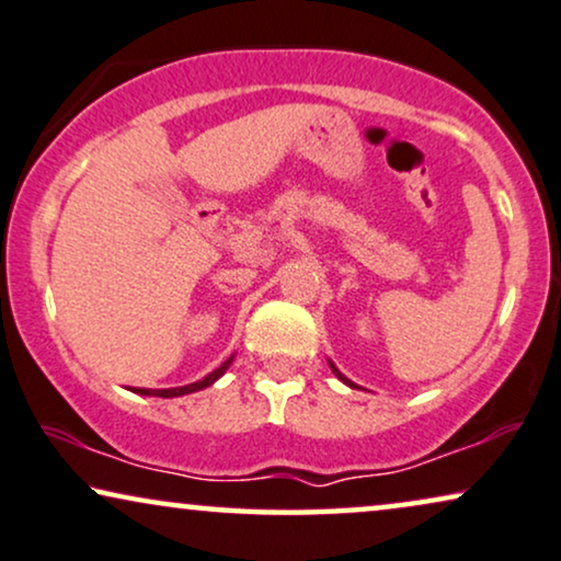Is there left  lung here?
Listing matches in <instances>:
<instances>
[{
	"mask_svg": "<svg viewBox=\"0 0 561 561\" xmlns=\"http://www.w3.org/2000/svg\"><path fill=\"white\" fill-rule=\"evenodd\" d=\"M328 364H331V371H333V375H335V377H339V379H341V382H343V385H348V387H351V390H356V387H358V385H354V382H351V379H348V377H343V375H341V371H339V369H335V364L331 362V358H328ZM358 390H362V387H358Z\"/></svg>",
	"mask_w": 561,
	"mask_h": 561,
	"instance_id": "8db88e82",
	"label": "left lung"
}]
</instances>
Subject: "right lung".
Returning <instances> with one entry per match:
<instances>
[{
    "label": "right lung",
    "instance_id": "add662e5",
    "mask_svg": "<svg viewBox=\"0 0 561 561\" xmlns=\"http://www.w3.org/2000/svg\"><path fill=\"white\" fill-rule=\"evenodd\" d=\"M230 364H233V356L226 358V362H222L218 369L210 371V375L199 379V382H192V385H184V387H169V390H146V387H136V390H133V392H138V394H153V398H182V394L205 390V387H210L213 382H218V379L228 371Z\"/></svg>",
    "mask_w": 561,
    "mask_h": 561
}]
</instances>
